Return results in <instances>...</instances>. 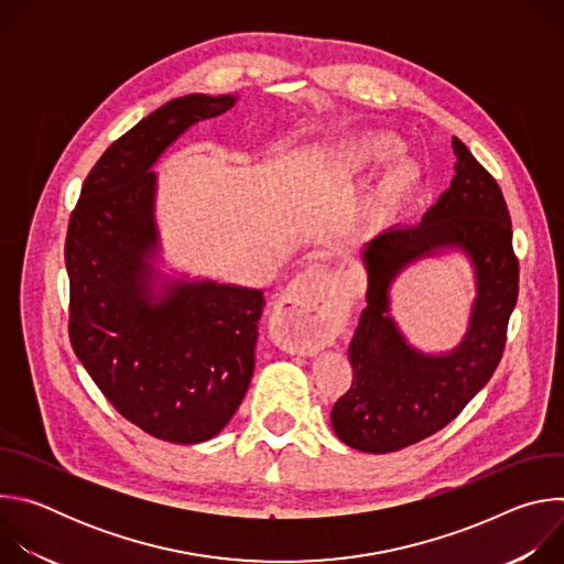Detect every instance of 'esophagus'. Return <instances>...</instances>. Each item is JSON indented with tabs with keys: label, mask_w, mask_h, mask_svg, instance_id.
<instances>
[{
	"label": "esophagus",
	"mask_w": 564,
	"mask_h": 564,
	"mask_svg": "<svg viewBox=\"0 0 564 564\" xmlns=\"http://www.w3.org/2000/svg\"><path fill=\"white\" fill-rule=\"evenodd\" d=\"M344 292L318 270L299 274L281 294L276 321L292 350L314 352L330 344L344 321Z\"/></svg>",
	"instance_id": "esophagus-1"
}]
</instances>
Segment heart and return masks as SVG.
<instances>
[{
	"label": "heart",
	"instance_id": "b5f03b06",
	"mask_svg": "<svg viewBox=\"0 0 564 564\" xmlns=\"http://www.w3.org/2000/svg\"><path fill=\"white\" fill-rule=\"evenodd\" d=\"M399 151H401V142L397 138L386 133H375L352 142L346 151H341L335 158V165L337 170L350 172L366 165L386 163V160L394 158ZM417 183H420V170L413 163H406V160L394 163L392 167L386 170V174L379 181L377 196H375L377 209L383 214H392L417 187Z\"/></svg>",
	"mask_w": 564,
	"mask_h": 564
}]
</instances>
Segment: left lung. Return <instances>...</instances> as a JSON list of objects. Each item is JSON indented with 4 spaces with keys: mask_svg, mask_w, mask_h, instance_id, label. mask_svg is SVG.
<instances>
[{
    "mask_svg": "<svg viewBox=\"0 0 564 564\" xmlns=\"http://www.w3.org/2000/svg\"><path fill=\"white\" fill-rule=\"evenodd\" d=\"M455 176L420 225L390 227L364 248L368 292L350 341L352 386L333 406L337 437L364 453H392L442 431L494 377L518 301L511 216L496 178L459 138ZM444 249L467 254L476 272L469 330L457 349H413L389 316L391 281Z\"/></svg>",
    "mask_w": 564,
    "mask_h": 564,
    "instance_id": "left-lung-1",
    "label": "left lung"
}]
</instances>
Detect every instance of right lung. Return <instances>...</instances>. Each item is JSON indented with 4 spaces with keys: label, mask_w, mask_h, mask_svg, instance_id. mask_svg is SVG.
Here are the masks:
<instances>
[{
    "label": "right lung",
    "mask_w": 564,
    "mask_h": 564,
    "mask_svg": "<svg viewBox=\"0 0 564 564\" xmlns=\"http://www.w3.org/2000/svg\"><path fill=\"white\" fill-rule=\"evenodd\" d=\"M234 102L192 94L142 118L94 165L66 231L70 346L124 420L172 444L212 440L240 406L265 296L216 281L155 288L151 167L192 124Z\"/></svg>",
    "instance_id": "1"
}]
</instances>
